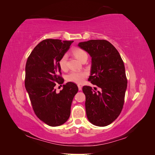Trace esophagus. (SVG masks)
<instances>
[{
  "instance_id": "esophagus-1",
  "label": "esophagus",
  "mask_w": 155,
  "mask_h": 155,
  "mask_svg": "<svg viewBox=\"0 0 155 155\" xmlns=\"http://www.w3.org/2000/svg\"><path fill=\"white\" fill-rule=\"evenodd\" d=\"M78 89H79V91H81V89H82V87L81 86H80L79 85H78Z\"/></svg>"
}]
</instances>
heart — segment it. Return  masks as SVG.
<instances>
[{
  "label": "heart",
  "mask_w": 155,
  "mask_h": 155,
  "mask_svg": "<svg viewBox=\"0 0 155 155\" xmlns=\"http://www.w3.org/2000/svg\"><path fill=\"white\" fill-rule=\"evenodd\" d=\"M73 55L76 57L78 59L81 61L82 62L83 60L87 59L88 54L85 50H83L81 48H74L72 50ZM59 64L60 68L63 70L67 69L68 63H67V55L64 54L62 55V57L60 58L59 61ZM87 77V74L83 72H79V71H72L70 72L67 76V80L70 82H72L75 83H81L83 82L84 79Z\"/></svg>",
  "instance_id": "obj_1"
}]
</instances>
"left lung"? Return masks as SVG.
Returning a JSON list of instances; mask_svg holds the SVG:
<instances>
[{
	"instance_id": "obj_1",
	"label": "left lung",
	"mask_w": 155,
	"mask_h": 155,
	"mask_svg": "<svg viewBox=\"0 0 155 155\" xmlns=\"http://www.w3.org/2000/svg\"><path fill=\"white\" fill-rule=\"evenodd\" d=\"M92 58L88 80L101 89L96 92L83 86L87 118L92 124L105 127L118 118L123 109L127 86L125 66L114 46L106 40H89L79 43Z\"/></svg>"
}]
</instances>
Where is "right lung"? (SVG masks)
I'll return each instance as SVG.
<instances>
[{
    "label": "right lung",
    "instance_id": "obj_1",
    "mask_svg": "<svg viewBox=\"0 0 155 155\" xmlns=\"http://www.w3.org/2000/svg\"><path fill=\"white\" fill-rule=\"evenodd\" d=\"M73 41L48 39L42 41L28 58L25 84L35 115L49 126H59L70 115V107L78 91L76 84L68 82L59 93L54 87L63 83L59 61Z\"/></svg>",
    "mask_w": 155,
    "mask_h": 155
}]
</instances>
